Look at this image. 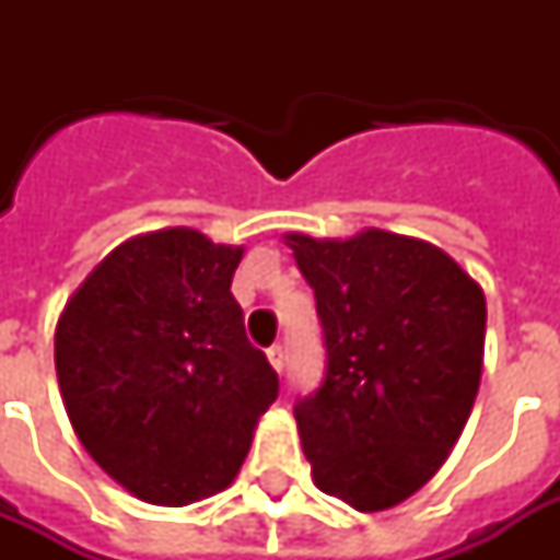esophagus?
<instances>
[{"mask_svg":"<svg viewBox=\"0 0 560 560\" xmlns=\"http://www.w3.org/2000/svg\"><path fill=\"white\" fill-rule=\"evenodd\" d=\"M267 360H270V366L276 369V372H281V369H284V349H281L279 342L267 349Z\"/></svg>","mask_w":560,"mask_h":560,"instance_id":"34e87169","label":"esophagus"}]
</instances>
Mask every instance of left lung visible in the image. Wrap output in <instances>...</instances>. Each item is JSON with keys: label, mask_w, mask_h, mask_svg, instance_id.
<instances>
[{"label": "left lung", "mask_w": 560, "mask_h": 560, "mask_svg": "<svg viewBox=\"0 0 560 560\" xmlns=\"http://www.w3.org/2000/svg\"><path fill=\"white\" fill-rule=\"evenodd\" d=\"M323 323L325 377L296 400L319 491L358 512L412 497L468 421L486 351V296L439 246L366 229L290 232Z\"/></svg>", "instance_id": "1"}]
</instances>
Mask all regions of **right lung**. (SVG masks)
Returning <instances> with one entry per match:
<instances>
[{
	"label": "right lung",
	"instance_id": "add662e5",
	"mask_svg": "<svg viewBox=\"0 0 560 560\" xmlns=\"http://www.w3.org/2000/svg\"><path fill=\"white\" fill-rule=\"evenodd\" d=\"M244 246L162 229L116 246L66 302L55 366L74 433L139 500L188 505L244 465L279 374L246 340Z\"/></svg>",
	"mask_w": 560,
	"mask_h": 560
}]
</instances>
